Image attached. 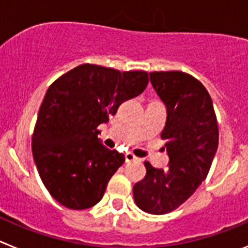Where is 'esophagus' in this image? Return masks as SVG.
I'll list each match as a JSON object with an SVG mask.
<instances>
[{
	"label": "esophagus",
	"instance_id": "obj_1",
	"mask_svg": "<svg viewBox=\"0 0 248 248\" xmlns=\"http://www.w3.org/2000/svg\"><path fill=\"white\" fill-rule=\"evenodd\" d=\"M135 160H138V157L135 156L133 153H126V154H125V161H126V163H130V161H135Z\"/></svg>",
	"mask_w": 248,
	"mask_h": 248
}]
</instances>
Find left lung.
<instances>
[{"instance_id": "1", "label": "left lung", "mask_w": 248, "mask_h": 248, "mask_svg": "<svg viewBox=\"0 0 248 248\" xmlns=\"http://www.w3.org/2000/svg\"><path fill=\"white\" fill-rule=\"evenodd\" d=\"M149 76L168 111L161 139L169 165L156 169L145 161L146 175L133 195L139 209L164 215L183 205L206 179L217 151L218 128L211 97L200 80L180 71Z\"/></svg>"}]
</instances>
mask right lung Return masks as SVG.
I'll list each match as a JSON object with an SVG mask.
<instances>
[{"mask_svg":"<svg viewBox=\"0 0 248 248\" xmlns=\"http://www.w3.org/2000/svg\"><path fill=\"white\" fill-rule=\"evenodd\" d=\"M149 83L144 71L80 64L49 85L32 137V154L46 189L61 205L84 210L102 200L125 156L102 144L98 126Z\"/></svg>","mask_w":248,"mask_h":248,"instance_id":"right-lung-1","label":"right lung"}]
</instances>
